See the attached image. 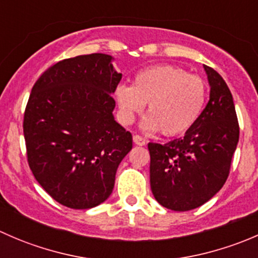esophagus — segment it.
<instances>
[{
  "mask_svg": "<svg viewBox=\"0 0 258 258\" xmlns=\"http://www.w3.org/2000/svg\"><path fill=\"white\" fill-rule=\"evenodd\" d=\"M134 142L136 145H139V146H144V145H146V141H145V139L142 136H140V135H135L134 136Z\"/></svg>",
  "mask_w": 258,
  "mask_h": 258,
  "instance_id": "obj_1",
  "label": "esophagus"
}]
</instances>
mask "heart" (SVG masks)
I'll return each mask as SVG.
<instances>
[{
  "label": "heart",
  "mask_w": 258,
  "mask_h": 258,
  "mask_svg": "<svg viewBox=\"0 0 258 258\" xmlns=\"http://www.w3.org/2000/svg\"><path fill=\"white\" fill-rule=\"evenodd\" d=\"M206 83L200 76L181 67L158 64L142 70L131 86L116 88L119 118L124 124L134 122L148 103L150 116L144 121L148 131L177 136L191 128L199 119L206 100Z\"/></svg>",
  "instance_id": "heart-1"
}]
</instances>
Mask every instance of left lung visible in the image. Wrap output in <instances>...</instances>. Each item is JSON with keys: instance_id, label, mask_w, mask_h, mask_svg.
<instances>
[{"instance_id": "obj_1", "label": "left lung", "mask_w": 258, "mask_h": 258, "mask_svg": "<svg viewBox=\"0 0 258 258\" xmlns=\"http://www.w3.org/2000/svg\"><path fill=\"white\" fill-rule=\"evenodd\" d=\"M205 70L210 101L199 119L183 137L166 145L148 144L152 194L173 211L197 209L222 188L240 137L230 88L212 67Z\"/></svg>"}]
</instances>
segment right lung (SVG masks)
Segmentation results:
<instances>
[{
    "label": "right lung",
    "mask_w": 258,
    "mask_h": 258,
    "mask_svg": "<svg viewBox=\"0 0 258 258\" xmlns=\"http://www.w3.org/2000/svg\"><path fill=\"white\" fill-rule=\"evenodd\" d=\"M105 53L62 59L36 81L23 116L27 162L58 204L86 210L112 192L132 135L113 118L121 74Z\"/></svg>",
    "instance_id": "add662e5"
}]
</instances>
